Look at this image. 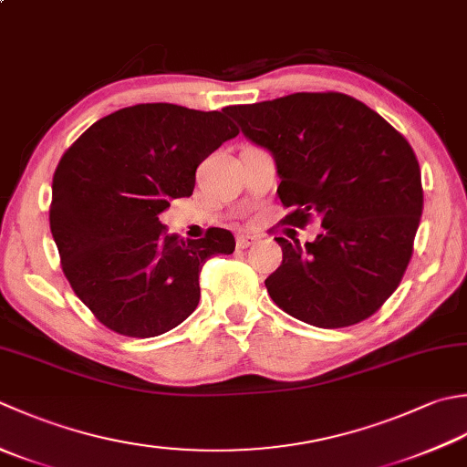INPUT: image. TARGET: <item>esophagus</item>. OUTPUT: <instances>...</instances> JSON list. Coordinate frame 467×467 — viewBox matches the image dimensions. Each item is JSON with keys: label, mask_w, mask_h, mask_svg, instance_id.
Masks as SVG:
<instances>
[{"label": "esophagus", "mask_w": 467, "mask_h": 467, "mask_svg": "<svg viewBox=\"0 0 467 467\" xmlns=\"http://www.w3.org/2000/svg\"><path fill=\"white\" fill-rule=\"evenodd\" d=\"M254 243H257V236H254V234H239V236H236V246H239V249H249V246H253Z\"/></svg>", "instance_id": "obj_1"}]
</instances>
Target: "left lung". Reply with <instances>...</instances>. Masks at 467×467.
<instances>
[{"label":"left lung","mask_w":467,"mask_h":467,"mask_svg":"<svg viewBox=\"0 0 467 467\" xmlns=\"http://www.w3.org/2000/svg\"><path fill=\"white\" fill-rule=\"evenodd\" d=\"M246 140L271 151L291 213L283 223L324 231L301 246L279 236L283 261L265 279L301 322L346 327L392 296L413 254L423 213L415 151L377 111L344 93H294L226 107Z\"/></svg>","instance_id":"8db88e82"}]
</instances>
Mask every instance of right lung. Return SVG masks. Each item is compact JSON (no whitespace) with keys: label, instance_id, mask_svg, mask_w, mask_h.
<instances>
[{"label":"right lung","instance_id":"add662e5","mask_svg":"<svg viewBox=\"0 0 467 467\" xmlns=\"http://www.w3.org/2000/svg\"><path fill=\"white\" fill-rule=\"evenodd\" d=\"M236 135L224 111L145 103L99 119L64 151L50 231L72 291L109 330L170 332L198 306L202 265L234 251L226 228L184 241L160 214L192 196L196 168Z\"/></svg>","mask_w":467,"mask_h":467}]
</instances>
